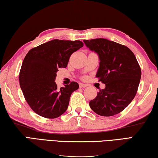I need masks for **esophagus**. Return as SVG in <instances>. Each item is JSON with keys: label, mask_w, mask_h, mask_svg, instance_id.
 Instances as JSON below:
<instances>
[{"label": "esophagus", "mask_w": 158, "mask_h": 158, "mask_svg": "<svg viewBox=\"0 0 158 158\" xmlns=\"http://www.w3.org/2000/svg\"><path fill=\"white\" fill-rule=\"evenodd\" d=\"M79 87L82 88V87H87V85L86 84H83V83H79Z\"/></svg>", "instance_id": "34e87169"}]
</instances>
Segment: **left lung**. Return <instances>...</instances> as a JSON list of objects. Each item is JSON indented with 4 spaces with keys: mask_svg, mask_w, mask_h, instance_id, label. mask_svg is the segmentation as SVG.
Here are the masks:
<instances>
[{
    "mask_svg": "<svg viewBox=\"0 0 158 158\" xmlns=\"http://www.w3.org/2000/svg\"><path fill=\"white\" fill-rule=\"evenodd\" d=\"M91 51L97 52L100 66L98 81L106 84L90 101L94 112L103 117L117 114L127 107L136 95L142 71L133 52L128 47L106 39L84 40Z\"/></svg>",
    "mask_w": 158,
    "mask_h": 158,
    "instance_id": "8db88e82",
    "label": "left lung"
}]
</instances>
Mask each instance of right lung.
Wrapping results in <instances>:
<instances>
[{
	"label": "right lung",
	"instance_id": "add662e5",
	"mask_svg": "<svg viewBox=\"0 0 158 158\" xmlns=\"http://www.w3.org/2000/svg\"><path fill=\"white\" fill-rule=\"evenodd\" d=\"M83 46L81 41L53 40L30 49L19 73L24 98L33 111L47 118L66 112L71 94L78 89L76 82L58 88L55 83L59 68H65L74 52Z\"/></svg>",
	"mask_w": 158,
	"mask_h": 158
}]
</instances>
